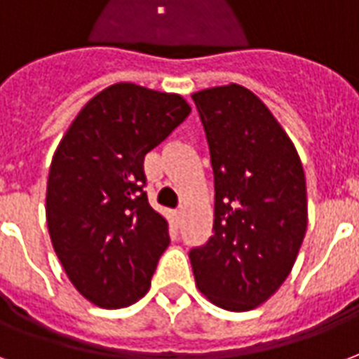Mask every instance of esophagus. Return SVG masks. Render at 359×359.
I'll return each instance as SVG.
<instances>
[{
	"mask_svg": "<svg viewBox=\"0 0 359 359\" xmlns=\"http://www.w3.org/2000/svg\"><path fill=\"white\" fill-rule=\"evenodd\" d=\"M182 214H183V208H182V206H180V208H176V210H174V216H176V222H180V218H182Z\"/></svg>",
	"mask_w": 359,
	"mask_h": 359,
	"instance_id": "obj_1",
	"label": "esophagus"
}]
</instances>
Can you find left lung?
I'll use <instances>...</instances> for the list:
<instances>
[{
  "label": "left lung",
  "instance_id": "left-lung-1",
  "mask_svg": "<svg viewBox=\"0 0 359 359\" xmlns=\"http://www.w3.org/2000/svg\"><path fill=\"white\" fill-rule=\"evenodd\" d=\"M214 170L210 239L189 252L198 290L231 312L266 302L289 277L308 226L297 149L266 104L229 83L193 93Z\"/></svg>",
  "mask_w": 359,
  "mask_h": 359
}]
</instances>
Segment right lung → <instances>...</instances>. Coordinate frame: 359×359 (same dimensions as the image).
<instances>
[{"mask_svg":"<svg viewBox=\"0 0 359 359\" xmlns=\"http://www.w3.org/2000/svg\"><path fill=\"white\" fill-rule=\"evenodd\" d=\"M189 112L182 95L114 83L88 101L55 151L49 237L72 285L99 308L147 294L170 235L143 191V161Z\"/></svg>","mask_w":359,"mask_h":359,"instance_id":"1","label":"right lung"}]
</instances>
